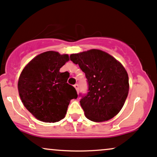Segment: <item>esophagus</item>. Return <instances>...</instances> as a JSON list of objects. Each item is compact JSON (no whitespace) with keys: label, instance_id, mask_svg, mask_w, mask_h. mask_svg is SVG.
<instances>
[{"label":"esophagus","instance_id":"1","mask_svg":"<svg viewBox=\"0 0 157 157\" xmlns=\"http://www.w3.org/2000/svg\"><path fill=\"white\" fill-rule=\"evenodd\" d=\"M74 87H75V90H76L77 93H78V84H74Z\"/></svg>","mask_w":157,"mask_h":157}]
</instances>
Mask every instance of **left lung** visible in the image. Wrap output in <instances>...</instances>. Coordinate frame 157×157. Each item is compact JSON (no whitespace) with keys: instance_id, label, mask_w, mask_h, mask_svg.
I'll list each match as a JSON object with an SVG mask.
<instances>
[{"instance_id":"obj_1","label":"left lung","mask_w":157,"mask_h":157,"mask_svg":"<svg viewBox=\"0 0 157 157\" xmlns=\"http://www.w3.org/2000/svg\"><path fill=\"white\" fill-rule=\"evenodd\" d=\"M87 79V95L82 96L81 106L85 117L96 122L107 121L119 113L129 91L127 71L119 61L100 50L71 54Z\"/></svg>"}]
</instances>
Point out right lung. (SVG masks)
Masks as SVG:
<instances>
[{"label":"right lung","instance_id":"1","mask_svg":"<svg viewBox=\"0 0 157 157\" xmlns=\"http://www.w3.org/2000/svg\"><path fill=\"white\" fill-rule=\"evenodd\" d=\"M67 54L55 51L40 53L31 60L21 73L17 83L24 107L38 120L56 122L64 119L70 100L78 94L67 83V74L60 68L69 61Z\"/></svg>","mask_w":157,"mask_h":157}]
</instances>
